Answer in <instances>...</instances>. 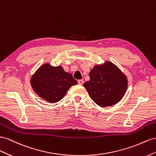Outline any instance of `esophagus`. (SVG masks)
<instances>
[{
  "label": "esophagus",
  "instance_id": "34e87169",
  "mask_svg": "<svg viewBox=\"0 0 156 156\" xmlns=\"http://www.w3.org/2000/svg\"><path fill=\"white\" fill-rule=\"evenodd\" d=\"M78 82L79 85H82V84L83 83V80H79Z\"/></svg>",
  "mask_w": 156,
  "mask_h": 156
}]
</instances>
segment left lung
<instances>
[{"instance_id": "8db88e82", "label": "left lung", "mask_w": 156, "mask_h": 156, "mask_svg": "<svg viewBox=\"0 0 156 156\" xmlns=\"http://www.w3.org/2000/svg\"><path fill=\"white\" fill-rule=\"evenodd\" d=\"M89 75L90 80L83 86L97 105L107 107L122 99L127 89V78L112 62L94 66Z\"/></svg>"}]
</instances>
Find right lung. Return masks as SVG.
<instances>
[{"label":"right lung","instance_id":"obj_1","mask_svg":"<svg viewBox=\"0 0 156 156\" xmlns=\"http://www.w3.org/2000/svg\"><path fill=\"white\" fill-rule=\"evenodd\" d=\"M30 83L38 97L48 103H55L63 99L70 87L76 85L78 82L61 65L53 66L46 63L31 76Z\"/></svg>","mask_w":156,"mask_h":156}]
</instances>
